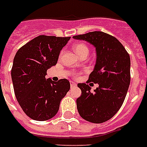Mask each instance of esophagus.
I'll use <instances>...</instances> for the list:
<instances>
[{"label": "esophagus", "instance_id": "1", "mask_svg": "<svg viewBox=\"0 0 147 147\" xmlns=\"http://www.w3.org/2000/svg\"><path fill=\"white\" fill-rule=\"evenodd\" d=\"M76 85H77V84L74 82H72V81H71V82H70V86H71V88L76 87Z\"/></svg>", "mask_w": 147, "mask_h": 147}]
</instances>
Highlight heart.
Listing matches in <instances>:
<instances>
[{"label":"heart","instance_id":"1","mask_svg":"<svg viewBox=\"0 0 147 147\" xmlns=\"http://www.w3.org/2000/svg\"><path fill=\"white\" fill-rule=\"evenodd\" d=\"M73 50L79 58L85 56V55L88 56V53H89V49L88 47L83 43H76L74 45ZM75 76H76V75H75Z\"/></svg>","mask_w":147,"mask_h":147}]
</instances>
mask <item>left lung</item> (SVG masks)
Segmentation results:
<instances>
[{
  "label": "left lung",
  "mask_w": 147,
  "mask_h": 147,
  "mask_svg": "<svg viewBox=\"0 0 147 147\" xmlns=\"http://www.w3.org/2000/svg\"><path fill=\"white\" fill-rule=\"evenodd\" d=\"M95 47L96 63L87 82L98 84L91 92L89 85L78 83L82 95L77 109L85 121L100 123L108 121L123 103L130 82V59L123 46L114 36L100 31L74 36Z\"/></svg>",
  "instance_id": "8db88e82"
}]
</instances>
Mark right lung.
Wrapping results in <instances>:
<instances>
[{
	"mask_svg": "<svg viewBox=\"0 0 147 147\" xmlns=\"http://www.w3.org/2000/svg\"><path fill=\"white\" fill-rule=\"evenodd\" d=\"M70 38L39 36L15 55L11 69L15 96L24 113L33 120L44 121L53 117L70 89L65 78L58 82L46 78L47 70L56 65L60 51Z\"/></svg>",
	"mask_w": 147,
	"mask_h": 147,
	"instance_id": "add662e5",
	"label": "right lung"
}]
</instances>
